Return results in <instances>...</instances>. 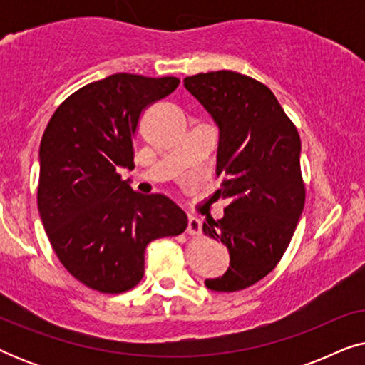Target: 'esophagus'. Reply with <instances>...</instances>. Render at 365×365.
Here are the masks:
<instances>
[{
	"instance_id": "1",
	"label": "esophagus",
	"mask_w": 365,
	"mask_h": 365,
	"mask_svg": "<svg viewBox=\"0 0 365 365\" xmlns=\"http://www.w3.org/2000/svg\"><path fill=\"white\" fill-rule=\"evenodd\" d=\"M187 232L191 236H199L201 234V221H199V217L192 216V214L187 216Z\"/></svg>"
}]
</instances>
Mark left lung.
I'll use <instances>...</instances> for the list:
<instances>
[{
	"label": "left lung",
	"instance_id": "left-lung-1",
	"mask_svg": "<svg viewBox=\"0 0 365 365\" xmlns=\"http://www.w3.org/2000/svg\"><path fill=\"white\" fill-rule=\"evenodd\" d=\"M184 88L219 128L214 196L227 201L224 216L207 217L206 236L227 247L231 264L206 279L217 292L246 289L266 277L291 242L306 202L301 138L266 84L234 71L199 73Z\"/></svg>",
	"mask_w": 365,
	"mask_h": 365
}]
</instances>
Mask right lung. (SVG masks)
<instances>
[{
    "label": "right lung",
    "instance_id": "1",
    "mask_svg": "<svg viewBox=\"0 0 365 365\" xmlns=\"http://www.w3.org/2000/svg\"><path fill=\"white\" fill-rule=\"evenodd\" d=\"M178 84L174 76L111 74L64 99L44 129L39 216L59 262L94 291L133 289L144 276L148 244L187 227V216L171 199L143 196L118 173L134 168L144 109Z\"/></svg>",
    "mask_w": 365,
    "mask_h": 365
}]
</instances>
